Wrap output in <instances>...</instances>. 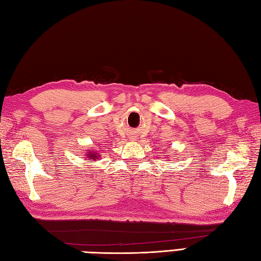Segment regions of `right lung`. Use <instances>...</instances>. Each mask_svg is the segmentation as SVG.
<instances>
[{
    "mask_svg": "<svg viewBox=\"0 0 261 261\" xmlns=\"http://www.w3.org/2000/svg\"><path fill=\"white\" fill-rule=\"evenodd\" d=\"M102 151V150H100ZM87 161H96V159L100 158V152H97V150H88L86 152V157Z\"/></svg>",
    "mask_w": 261,
    "mask_h": 261,
    "instance_id": "add662e5",
    "label": "right lung"
}]
</instances>
